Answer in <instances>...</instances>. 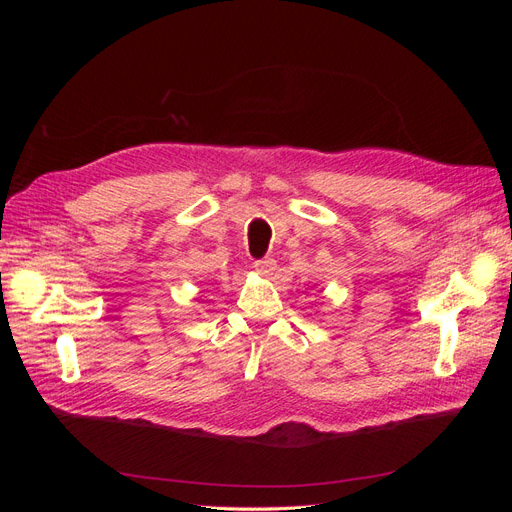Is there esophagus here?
Returning <instances> with one entry per match:
<instances>
[{"label":"esophagus","mask_w":512,"mask_h":512,"mask_svg":"<svg viewBox=\"0 0 512 512\" xmlns=\"http://www.w3.org/2000/svg\"><path fill=\"white\" fill-rule=\"evenodd\" d=\"M254 269L258 275H271L275 271V262L273 260H256Z\"/></svg>","instance_id":"esophagus-1"}]
</instances>
